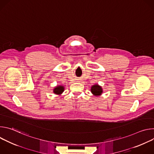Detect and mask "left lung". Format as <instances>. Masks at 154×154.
<instances>
[{
	"instance_id": "8db88e82",
	"label": "left lung",
	"mask_w": 154,
	"mask_h": 154,
	"mask_svg": "<svg viewBox=\"0 0 154 154\" xmlns=\"http://www.w3.org/2000/svg\"><path fill=\"white\" fill-rule=\"evenodd\" d=\"M91 92L94 96H100L103 93V89L99 85L95 84L91 87Z\"/></svg>"
}]
</instances>
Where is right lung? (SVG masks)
I'll list each match as a JSON object with an SVG mask.
<instances>
[{"label": "right lung", "instance_id": "right-lung-1", "mask_svg": "<svg viewBox=\"0 0 154 154\" xmlns=\"http://www.w3.org/2000/svg\"><path fill=\"white\" fill-rule=\"evenodd\" d=\"M64 91V86H63V85H57L54 88L53 93L55 94L60 96L63 93Z\"/></svg>", "mask_w": 154, "mask_h": 154}]
</instances>
